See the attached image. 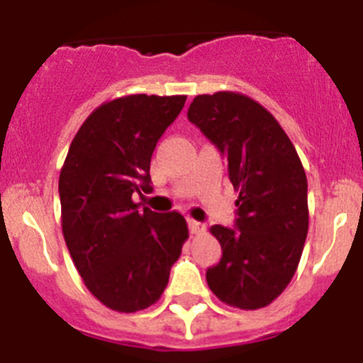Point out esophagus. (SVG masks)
I'll return each instance as SVG.
<instances>
[{
  "instance_id": "1",
  "label": "esophagus",
  "mask_w": 363,
  "mask_h": 363,
  "mask_svg": "<svg viewBox=\"0 0 363 363\" xmlns=\"http://www.w3.org/2000/svg\"><path fill=\"white\" fill-rule=\"evenodd\" d=\"M189 229H191L192 234H205V230H207V227L201 223V221H196V220H189Z\"/></svg>"
}]
</instances>
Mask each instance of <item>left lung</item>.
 I'll use <instances>...</instances> for the list:
<instances>
[{
    "instance_id": "obj_1",
    "label": "left lung",
    "mask_w": 363,
    "mask_h": 363,
    "mask_svg": "<svg viewBox=\"0 0 363 363\" xmlns=\"http://www.w3.org/2000/svg\"><path fill=\"white\" fill-rule=\"evenodd\" d=\"M187 118L227 154L240 192L236 227H211L223 255L207 269V284L227 306L262 309L284 293L300 264L309 229L303 165L277 118L242 92L196 96Z\"/></svg>"
}]
</instances>
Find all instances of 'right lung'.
<instances>
[{
	"instance_id": "add662e5",
	"label": "right lung",
	"mask_w": 363,
	"mask_h": 363,
	"mask_svg": "<svg viewBox=\"0 0 363 363\" xmlns=\"http://www.w3.org/2000/svg\"><path fill=\"white\" fill-rule=\"evenodd\" d=\"M187 96L129 94L89 114L60 172L62 230L85 287L105 307L136 313L156 303L189 238L179 213L140 209L150 158Z\"/></svg>"
}]
</instances>
